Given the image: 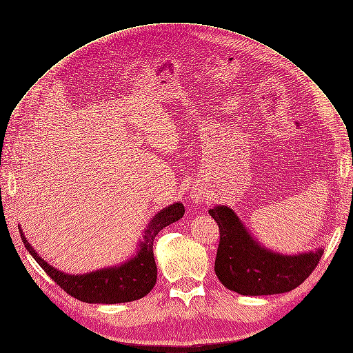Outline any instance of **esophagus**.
I'll list each match as a JSON object with an SVG mask.
<instances>
[{
    "mask_svg": "<svg viewBox=\"0 0 353 353\" xmlns=\"http://www.w3.org/2000/svg\"><path fill=\"white\" fill-rule=\"evenodd\" d=\"M193 199H194V201H197V199H199V193H193Z\"/></svg>",
    "mask_w": 353,
    "mask_h": 353,
    "instance_id": "1",
    "label": "esophagus"
}]
</instances>
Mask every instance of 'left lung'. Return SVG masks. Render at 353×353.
I'll return each instance as SVG.
<instances>
[{"instance_id": "obj_1", "label": "left lung", "mask_w": 353, "mask_h": 353, "mask_svg": "<svg viewBox=\"0 0 353 353\" xmlns=\"http://www.w3.org/2000/svg\"><path fill=\"white\" fill-rule=\"evenodd\" d=\"M216 221L221 241L214 272L219 281L242 296L281 294L299 287L323 255V248L299 254L272 251L255 239L234 209L218 205L209 209Z\"/></svg>"}]
</instances>
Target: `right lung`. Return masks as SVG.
<instances>
[{
  "label": "right lung",
  "instance_id": "obj_1",
  "mask_svg": "<svg viewBox=\"0 0 353 353\" xmlns=\"http://www.w3.org/2000/svg\"><path fill=\"white\" fill-rule=\"evenodd\" d=\"M183 214H185V206L180 202H174L161 209L150 219L135 252L127 261L86 274H68L59 271L48 261H44L28 243L21 226H19V229L24 247L30 255L68 294L85 303L117 304L143 299L156 285L157 265L154 261V252H152V242L163 228L179 221L183 218Z\"/></svg>",
  "mask_w": 353,
  "mask_h": 353
}]
</instances>
